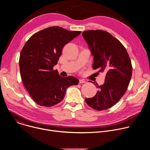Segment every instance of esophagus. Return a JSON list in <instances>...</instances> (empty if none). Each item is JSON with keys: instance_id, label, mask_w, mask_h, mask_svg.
<instances>
[{"instance_id": "esophagus-1", "label": "esophagus", "mask_w": 150, "mask_h": 150, "mask_svg": "<svg viewBox=\"0 0 150 150\" xmlns=\"http://www.w3.org/2000/svg\"><path fill=\"white\" fill-rule=\"evenodd\" d=\"M85 81L83 80V79H79V83H85Z\"/></svg>"}]
</instances>
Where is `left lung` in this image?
<instances>
[{
  "instance_id": "8db88e82",
  "label": "left lung",
  "mask_w": 150,
  "mask_h": 150,
  "mask_svg": "<svg viewBox=\"0 0 150 150\" xmlns=\"http://www.w3.org/2000/svg\"><path fill=\"white\" fill-rule=\"evenodd\" d=\"M82 35L94 56L93 68L105 74L104 83L97 87L99 90L96 96L85 101L96 110L108 109L127 90L132 77L131 60L125 47L108 32L88 30Z\"/></svg>"
}]
</instances>
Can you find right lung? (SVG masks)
Returning a JSON list of instances; mask_svg holds the SVG:
<instances>
[{
  "mask_svg": "<svg viewBox=\"0 0 150 150\" xmlns=\"http://www.w3.org/2000/svg\"><path fill=\"white\" fill-rule=\"evenodd\" d=\"M80 34L52 27L35 33L26 42L20 53V74L24 87L37 104H57L63 100L69 87L78 84L77 78L60 76L53 67L63 47Z\"/></svg>",
  "mask_w": 150,
  "mask_h": 150,
  "instance_id": "1",
  "label": "right lung"
}]
</instances>
